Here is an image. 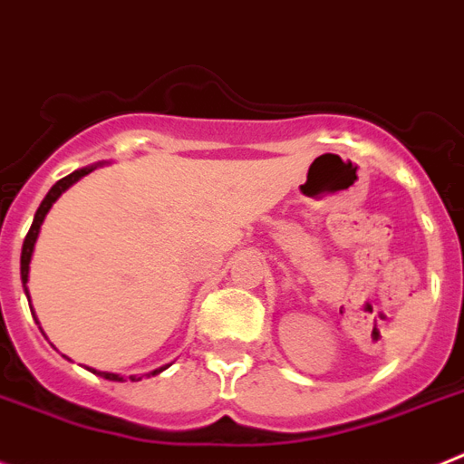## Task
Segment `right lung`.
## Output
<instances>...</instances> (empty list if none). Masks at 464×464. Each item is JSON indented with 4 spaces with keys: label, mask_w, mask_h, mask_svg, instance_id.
Segmentation results:
<instances>
[{
    "label": "right lung",
    "mask_w": 464,
    "mask_h": 464,
    "mask_svg": "<svg viewBox=\"0 0 464 464\" xmlns=\"http://www.w3.org/2000/svg\"><path fill=\"white\" fill-rule=\"evenodd\" d=\"M100 165H102V163L86 165V168H79V170H74V172H72V175L63 177V179H60V182H55L53 187H51V191L46 193V198H44V200H42V205H39L37 215H34V221H32V227H30V233H27V236H25V243H23V252H20V280H23V289H25L27 301H30V292H27V277H30V261H32V252H34V245H37L39 231H42V224H44V219H46L48 209L53 208L55 200H58L60 196H63V193L72 187V184L79 182V179H82V177L91 175V172L95 170V168H100ZM30 310H32V308H30ZM32 315H34V310H32ZM37 324H39V320H37ZM42 334H44V332H42ZM168 366H170V364L160 366V369H154V372H151V373H144V376H156V373L165 372V369H168ZM88 369H91V366H88ZM91 372H92V373H98V376H102V378H107V381H119V382L126 381V378L121 376V373L98 372V369H91ZM144 376H130V381H142Z\"/></svg>",
    "instance_id": "1"
}]
</instances>
